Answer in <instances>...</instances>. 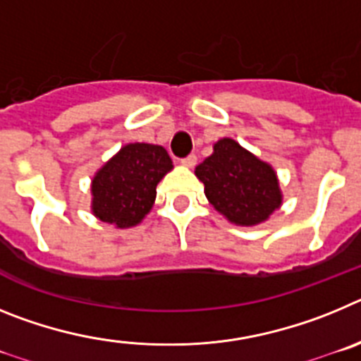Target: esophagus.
Segmentation results:
<instances>
[{
	"label": "esophagus",
	"mask_w": 361,
	"mask_h": 361,
	"mask_svg": "<svg viewBox=\"0 0 361 361\" xmlns=\"http://www.w3.org/2000/svg\"><path fill=\"white\" fill-rule=\"evenodd\" d=\"M180 164L186 166V168H193V166L197 164V155H188V157H184L183 161H180Z\"/></svg>",
	"instance_id": "34e87169"
}]
</instances>
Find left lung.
<instances>
[{"label":"left lung","instance_id":"1","mask_svg":"<svg viewBox=\"0 0 361 361\" xmlns=\"http://www.w3.org/2000/svg\"><path fill=\"white\" fill-rule=\"evenodd\" d=\"M209 204L229 222L257 226L282 204L276 171L233 139H220L195 168Z\"/></svg>","mask_w":361,"mask_h":361}]
</instances>
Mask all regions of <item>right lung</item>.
Listing matches in <instances>:
<instances>
[{
	"mask_svg": "<svg viewBox=\"0 0 361 361\" xmlns=\"http://www.w3.org/2000/svg\"><path fill=\"white\" fill-rule=\"evenodd\" d=\"M173 168L162 146L130 142L92 178V213L116 228H133L157 197V184Z\"/></svg>",
	"mask_w": 361,
	"mask_h": 361,
	"instance_id": "obj_1",
	"label": "right lung"
}]
</instances>
